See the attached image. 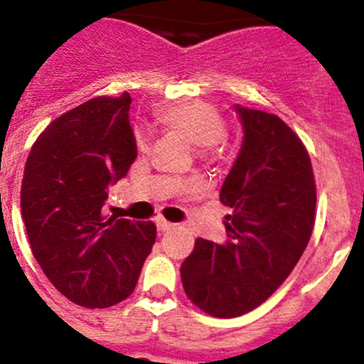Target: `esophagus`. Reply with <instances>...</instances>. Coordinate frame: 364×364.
Segmentation results:
<instances>
[{"label": "esophagus", "mask_w": 364, "mask_h": 364, "mask_svg": "<svg viewBox=\"0 0 364 364\" xmlns=\"http://www.w3.org/2000/svg\"><path fill=\"white\" fill-rule=\"evenodd\" d=\"M173 226H175V224H171V222H167L166 218H162V217H159L156 218V228H159V231H169V230H173Z\"/></svg>", "instance_id": "esophagus-1"}]
</instances>
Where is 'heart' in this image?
<instances>
[{"instance_id":"1","label":"heart","mask_w":364,"mask_h":364,"mask_svg":"<svg viewBox=\"0 0 364 364\" xmlns=\"http://www.w3.org/2000/svg\"><path fill=\"white\" fill-rule=\"evenodd\" d=\"M159 120L167 129L184 134L189 142L200 149L213 147L224 138V122L217 109L208 102L191 100L167 105L159 112ZM138 142H144V134L136 133Z\"/></svg>"}]
</instances>
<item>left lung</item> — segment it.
I'll use <instances>...</instances> for the list:
<instances>
[{"instance_id": "left-lung-1", "label": "left lung", "mask_w": 364, "mask_h": 364, "mask_svg": "<svg viewBox=\"0 0 364 364\" xmlns=\"http://www.w3.org/2000/svg\"><path fill=\"white\" fill-rule=\"evenodd\" d=\"M242 144L220 189L231 208L224 244L198 239L180 268L188 297L215 317H239L286 281L315 222L308 151L279 117L233 105Z\"/></svg>"}]
</instances>
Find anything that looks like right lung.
<instances>
[{"mask_svg":"<svg viewBox=\"0 0 364 364\" xmlns=\"http://www.w3.org/2000/svg\"><path fill=\"white\" fill-rule=\"evenodd\" d=\"M129 92L98 96L40 134L25 164L21 217L43 273L74 304L109 308L133 294L153 222L109 217V188L136 159Z\"/></svg>","mask_w":364,"mask_h":364,"instance_id":"add662e5","label":"right lung"}]
</instances>
